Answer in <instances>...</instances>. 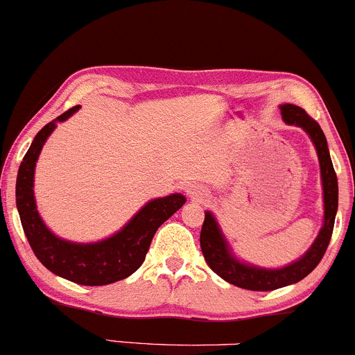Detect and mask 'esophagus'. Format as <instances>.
<instances>
[{
  "label": "esophagus",
  "mask_w": 355,
  "mask_h": 355,
  "mask_svg": "<svg viewBox=\"0 0 355 355\" xmlns=\"http://www.w3.org/2000/svg\"><path fill=\"white\" fill-rule=\"evenodd\" d=\"M187 193L193 200H203L207 197V190L202 185H198V183H191V185L187 187Z\"/></svg>",
  "instance_id": "1"
}]
</instances>
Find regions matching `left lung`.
<instances>
[{"label":"left lung","mask_w":355,"mask_h":355,"mask_svg":"<svg viewBox=\"0 0 355 355\" xmlns=\"http://www.w3.org/2000/svg\"><path fill=\"white\" fill-rule=\"evenodd\" d=\"M280 113H282L285 123L300 126L311 137L317 150L320 164L322 190H324V225H322L319 235L313 240L311 248L294 263L282 268H262L248 266V263L235 259L230 252L229 242L220 230L217 220L210 211H205V220H203L200 232V247L207 263L223 280L237 285V287L247 288V291H275V288L285 287V285L299 282L311 274L313 268L319 266L322 257L327 250L329 242H331L337 205H339L337 175L334 170L331 153H329L327 140H325L319 123L297 105H280Z\"/></svg>","instance_id":"obj_1"}]
</instances>
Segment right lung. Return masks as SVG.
<instances>
[{"mask_svg":"<svg viewBox=\"0 0 355 355\" xmlns=\"http://www.w3.org/2000/svg\"><path fill=\"white\" fill-rule=\"evenodd\" d=\"M78 108L80 105L70 108L36 133L18 170L16 207L24 235L35 255L48 270L80 285H108L126 279L140 268L155 232L175 211L182 209L187 198L182 193H172L168 197L150 200L123 229L100 242L75 243L56 237L44 225L36 210L33 193L35 166L44 141L56 128V123L68 120L73 113L78 112Z\"/></svg>","mask_w":355,"mask_h":355,"instance_id":"obj_1","label":"right lung"}]
</instances>
